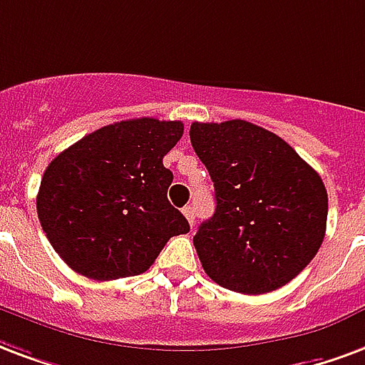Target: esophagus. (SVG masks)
Listing matches in <instances>:
<instances>
[{
  "instance_id": "obj_1",
  "label": "esophagus",
  "mask_w": 365,
  "mask_h": 365,
  "mask_svg": "<svg viewBox=\"0 0 365 365\" xmlns=\"http://www.w3.org/2000/svg\"><path fill=\"white\" fill-rule=\"evenodd\" d=\"M183 215H185V218H187V222L193 226V222H195V210H193V207H191V205L183 207Z\"/></svg>"
}]
</instances>
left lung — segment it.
I'll return each instance as SVG.
<instances>
[{"mask_svg": "<svg viewBox=\"0 0 365 365\" xmlns=\"http://www.w3.org/2000/svg\"><path fill=\"white\" fill-rule=\"evenodd\" d=\"M190 139L217 197L193 236L205 272L240 294L272 292L298 277L325 237L319 174L279 135L245 120L195 121Z\"/></svg>", "mask_w": 365, "mask_h": 365, "instance_id": "1", "label": "left lung"}]
</instances>
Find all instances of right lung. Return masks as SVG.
I'll list each match as a JSON object with an SVG mask.
<instances>
[{
	"mask_svg": "<svg viewBox=\"0 0 365 365\" xmlns=\"http://www.w3.org/2000/svg\"><path fill=\"white\" fill-rule=\"evenodd\" d=\"M182 121L137 118L100 128L46 168L36 210L58 255L86 279L141 274L190 222L168 201L174 174L162 158Z\"/></svg>",
	"mask_w": 365,
	"mask_h": 365,
	"instance_id": "add662e5",
	"label": "right lung"
}]
</instances>
